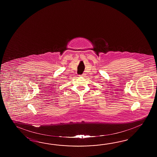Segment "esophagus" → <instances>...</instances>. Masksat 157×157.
Segmentation results:
<instances>
[{"label":"esophagus","mask_w":157,"mask_h":157,"mask_svg":"<svg viewBox=\"0 0 157 157\" xmlns=\"http://www.w3.org/2000/svg\"><path fill=\"white\" fill-rule=\"evenodd\" d=\"M85 76H86V75H85V74H82V75L81 76V77H85Z\"/></svg>","instance_id":"obj_1"}]
</instances>
